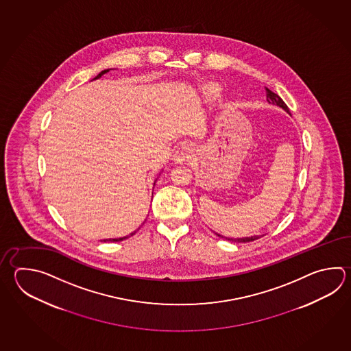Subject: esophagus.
I'll return each mask as SVG.
<instances>
[{
	"mask_svg": "<svg viewBox=\"0 0 351 351\" xmlns=\"http://www.w3.org/2000/svg\"><path fill=\"white\" fill-rule=\"evenodd\" d=\"M193 154V146L191 143H184L180 145L179 147L175 151L173 154V160L178 164H182L187 160H190Z\"/></svg>",
	"mask_w": 351,
	"mask_h": 351,
	"instance_id": "1",
	"label": "esophagus"
}]
</instances>
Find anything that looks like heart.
<instances>
[{
    "label": "heart",
    "instance_id": "obj_1",
    "mask_svg": "<svg viewBox=\"0 0 351 351\" xmlns=\"http://www.w3.org/2000/svg\"><path fill=\"white\" fill-rule=\"evenodd\" d=\"M205 93L210 97H215V96H217L219 93H220V87L217 86V85H208L206 88H205Z\"/></svg>",
    "mask_w": 351,
    "mask_h": 351
}]
</instances>
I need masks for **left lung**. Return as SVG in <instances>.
Masks as SVG:
<instances>
[{
    "label": "left lung",
    "instance_id": "8db88e82",
    "mask_svg": "<svg viewBox=\"0 0 351 351\" xmlns=\"http://www.w3.org/2000/svg\"><path fill=\"white\" fill-rule=\"evenodd\" d=\"M266 100H267L269 104L276 105V106H279V108H282V110H285L287 114H290V111H289V108H287V104L282 101V99L280 97L278 93H272L271 90H269L267 87H266ZM215 234H216L219 237L226 239V240H230V241H235V243H249V241H254V240H258V239H260V237H258V235L250 237H241V239H232V237H222V235L217 234V232H215Z\"/></svg>",
    "mask_w": 351,
    "mask_h": 351
}]
</instances>
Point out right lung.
Listing matches in <instances>:
<instances>
[{"mask_svg":"<svg viewBox=\"0 0 351 351\" xmlns=\"http://www.w3.org/2000/svg\"><path fill=\"white\" fill-rule=\"evenodd\" d=\"M108 71H110V69H108V70H104V71H101L100 73H99V75H97V76H96V77L93 80L100 79L102 75L108 73ZM155 182H156V181H155ZM154 186H155V184H154ZM135 234H136V231L131 232L129 237H119V239H105V240H101V241H104V243H106V241H111V243H112V241H122V240H125V239H128V237H132V235H135Z\"/></svg>","mask_w":351,"mask_h":351,"instance_id":"obj_1","label":"right lung"}]
</instances>
